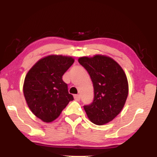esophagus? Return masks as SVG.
<instances>
[{"label": "esophagus", "instance_id": "1", "mask_svg": "<svg viewBox=\"0 0 157 157\" xmlns=\"http://www.w3.org/2000/svg\"><path fill=\"white\" fill-rule=\"evenodd\" d=\"M74 99L77 101H79L81 99V96L79 94H76V95H74Z\"/></svg>", "mask_w": 157, "mask_h": 157}]
</instances>
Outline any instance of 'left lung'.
<instances>
[{"label": "left lung", "mask_w": 157, "mask_h": 157, "mask_svg": "<svg viewBox=\"0 0 157 157\" xmlns=\"http://www.w3.org/2000/svg\"><path fill=\"white\" fill-rule=\"evenodd\" d=\"M90 75L94 89V101L84 106L90 121L104 125L112 121L124 108L128 94V83L121 66L111 57L95 55L78 59Z\"/></svg>", "instance_id": "obj_1"}]
</instances>
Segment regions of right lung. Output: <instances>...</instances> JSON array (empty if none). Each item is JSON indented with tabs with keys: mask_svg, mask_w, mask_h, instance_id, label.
Wrapping results in <instances>:
<instances>
[{
	"mask_svg": "<svg viewBox=\"0 0 157 157\" xmlns=\"http://www.w3.org/2000/svg\"><path fill=\"white\" fill-rule=\"evenodd\" d=\"M74 62L71 56L49 55L36 62L27 73L23 87L25 99L33 114L44 122L56 119L74 100L62 79Z\"/></svg>",
	"mask_w": 157,
	"mask_h": 157,
	"instance_id": "right-lung-1",
	"label": "right lung"
}]
</instances>
